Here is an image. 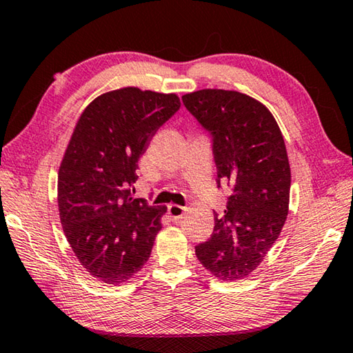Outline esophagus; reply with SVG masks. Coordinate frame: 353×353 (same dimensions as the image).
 Instances as JSON below:
<instances>
[{
	"instance_id": "34e87169",
	"label": "esophagus",
	"mask_w": 353,
	"mask_h": 353,
	"mask_svg": "<svg viewBox=\"0 0 353 353\" xmlns=\"http://www.w3.org/2000/svg\"><path fill=\"white\" fill-rule=\"evenodd\" d=\"M185 210H187V208L181 207V205H176V204L168 205V214L171 216V219H174V221L181 219L185 214Z\"/></svg>"
}]
</instances>
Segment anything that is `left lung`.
<instances>
[{
  "label": "left lung",
  "mask_w": 353,
  "mask_h": 353,
  "mask_svg": "<svg viewBox=\"0 0 353 353\" xmlns=\"http://www.w3.org/2000/svg\"><path fill=\"white\" fill-rule=\"evenodd\" d=\"M182 101L212 137L218 188L227 183L232 191L196 256L221 280L243 279L265 259L288 216L291 170L282 132L265 105L240 92L205 88Z\"/></svg>",
  "instance_id": "left-lung-1"
}]
</instances>
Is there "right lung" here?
I'll list each match as a JSON object with an SVG mask.
<instances>
[{"label":"right lung","instance_id":"obj_1","mask_svg":"<svg viewBox=\"0 0 353 353\" xmlns=\"http://www.w3.org/2000/svg\"><path fill=\"white\" fill-rule=\"evenodd\" d=\"M179 109L174 93L119 88L92 101L71 135L59 170V214L77 260L104 283L126 282L151 255L166 207L132 198L135 171Z\"/></svg>","mask_w":353,"mask_h":353}]
</instances>
